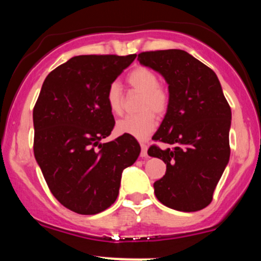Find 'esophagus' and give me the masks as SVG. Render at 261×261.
<instances>
[{
    "instance_id": "obj_1",
    "label": "esophagus",
    "mask_w": 261,
    "mask_h": 261,
    "mask_svg": "<svg viewBox=\"0 0 261 261\" xmlns=\"http://www.w3.org/2000/svg\"><path fill=\"white\" fill-rule=\"evenodd\" d=\"M141 157H147V145L146 143H141Z\"/></svg>"
}]
</instances>
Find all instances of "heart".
<instances>
[{
    "instance_id": "heart-1",
    "label": "heart",
    "mask_w": 261,
    "mask_h": 261,
    "mask_svg": "<svg viewBox=\"0 0 261 261\" xmlns=\"http://www.w3.org/2000/svg\"><path fill=\"white\" fill-rule=\"evenodd\" d=\"M128 85L142 93L137 115H130L116 122V133L128 135L137 140H145L157 127V115H163L169 106V94L163 87L158 85V76L147 67H136L127 74ZM107 101L113 114L122 113L124 97L121 87L118 82H113L108 87Z\"/></svg>"
}]
</instances>
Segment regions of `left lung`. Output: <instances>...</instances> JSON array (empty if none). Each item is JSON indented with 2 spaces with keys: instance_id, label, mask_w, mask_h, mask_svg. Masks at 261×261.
Returning <instances> with one entry per match:
<instances>
[{
  "instance_id": "1",
  "label": "left lung",
  "mask_w": 261,
  "mask_h": 261,
  "mask_svg": "<svg viewBox=\"0 0 261 261\" xmlns=\"http://www.w3.org/2000/svg\"><path fill=\"white\" fill-rule=\"evenodd\" d=\"M168 85L169 106L152 139L170 147L151 146L148 154L167 164L153 184L157 199L176 211L194 212L212 201L229 162L232 112L216 73L184 50L139 54Z\"/></svg>"
}]
</instances>
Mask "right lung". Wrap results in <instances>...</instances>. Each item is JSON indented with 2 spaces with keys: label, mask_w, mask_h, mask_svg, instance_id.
Returning a JSON list of instances; mask_svg holds the SVG:
<instances>
[{
  "label": "right lung",
  "mask_w": 261,
  "mask_h": 261,
  "mask_svg": "<svg viewBox=\"0 0 261 261\" xmlns=\"http://www.w3.org/2000/svg\"><path fill=\"white\" fill-rule=\"evenodd\" d=\"M136 59L127 56H74L51 71L33 110L34 157L53 195L80 215H95L112 206L122 170L140 155L136 140L112 134L114 116L108 87Z\"/></svg>",
  "instance_id": "1"
}]
</instances>
